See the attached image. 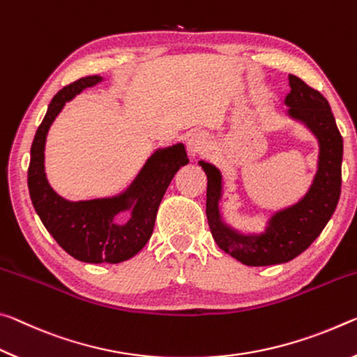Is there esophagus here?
<instances>
[{"label":"esophagus","instance_id":"obj_1","mask_svg":"<svg viewBox=\"0 0 357 357\" xmlns=\"http://www.w3.org/2000/svg\"><path fill=\"white\" fill-rule=\"evenodd\" d=\"M186 145H188L190 155L195 158L201 153L204 147H206V136H204L201 131L191 132L188 136V140H186Z\"/></svg>","mask_w":357,"mask_h":357}]
</instances>
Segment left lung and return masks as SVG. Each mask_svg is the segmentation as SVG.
<instances>
[{"label":"left lung","instance_id":"8db88e82","mask_svg":"<svg viewBox=\"0 0 357 357\" xmlns=\"http://www.w3.org/2000/svg\"><path fill=\"white\" fill-rule=\"evenodd\" d=\"M289 86L291 91L284 98L288 115L305 125L318 139V171L305 196L273 213L264 232L242 234L225 223L220 213L221 172L210 162L199 161L207 175L206 212L210 232L221 250L245 266L283 264L294 259L317 241L340 199L343 139L329 102L293 74H289Z\"/></svg>","mask_w":357,"mask_h":357}]
</instances>
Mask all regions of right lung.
Segmentation results:
<instances>
[{"label": "right lung", "instance_id": "obj_1", "mask_svg": "<svg viewBox=\"0 0 357 357\" xmlns=\"http://www.w3.org/2000/svg\"><path fill=\"white\" fill-rule=\"evenodd\" d=\"M102 80L101 75L82 77L64 86L52 99L31 145L28 190L45 229L68 255L91 264H116L132 258L149 242L162 196L174 175L190 160L185 145L175 144L158 149L120 195L75 202L56 195L45 175L47 132L64 104ZM123 211L130 212V220L119 224L116 215Z\"/></svg>", "mask_w": 357, "mask_h": 357}]
</instances>
